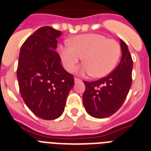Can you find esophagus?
Segmentation results:
<instances>
[{
  "label": "esophagus",
  "mask_w": 151,
  "mask_h": 151,
  "mask_svg": "<svg viewBox=\"0 0 151 151\" xmlns=\"http://www.w3.org/2000/svg\"><path fill=\"white\" fill-rule=\"evenodd\" d=\"M81 79H79V78H74V82L75 83L81 82Z\"/></svg>",
  "instance_id": "34e87169"
}]
</instances>
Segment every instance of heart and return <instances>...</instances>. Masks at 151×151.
<instances>
[{
    "mask_svg": "<svg viewBox=\"0 0 151 151\" xmlns=\"http://www.w3.org/2000/svg\"><path fill=\"white\" fill-rule=\"evenodd\" d=\"M69 44L70 45L61 46L59 48L65 68L69 72H73L83 57L85 65L81 69V73H88L96 78L110 74L121 55L119 44L103 34H80L71 37Z\"/></svg>",
    "mask_w": 151,
    "mask_h": 151,
    "instance_id": "heart-1",
    "label": "heart"
}]
</instances>
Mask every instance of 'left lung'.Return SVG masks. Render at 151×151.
<instances>
[{
    "mask_svg": "<svg viewBox=\"0 0 151 151\" xmlns=\"http://www.w3.org/2000/svg\"><path fill=\"white\" fill-rule=\"evenodd\" d=\"M120 42L122 59L112 73L98 81L84 82L83 104L88 114L96 118H105L117 112L131 88L133 62L126 44L122 39Z\"/></svg>",
    "mask_w": 151,
    "mask_h": 151,
    "instance_id": "1",
    "label": "left lung"
}]
</instances>
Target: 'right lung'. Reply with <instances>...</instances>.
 I'll use <instances>...</instances> for the list:
<instances>
[{
	"label": "right lung",
	"instance_id": "obj_1",
	"mask_svg": "<svg viewBox=\"0 0 151 151\" xmlns=\"http://www.w3.org/2000/svg\"><path fill=\"white\" fill-rule=\"evenodd\" d=\"M61 35L52 27H41L20 48L17 68L20 94L29 110L44 120L61 116L74 85L73 75L64 70L55 52Z\"/></svg>",
	"mask_w": 151,
	"mask_h": 151
}]
</instances>
